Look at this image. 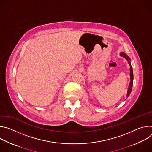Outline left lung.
Returning a JSON list of instances; mask_svg holds the SVG:
<instances>
[{"mask_svg":"<svg viewBox=\"0 0 152 152\" xmlns=\"http://www.w3.org/2000/svg\"><path fill=\"white\" fill-rule=\"evenodd\" d=\"M120 56H123L124 58H125L128 64H129L130 66V83L129 85V87L127 89V98L129 96L130 94L131 93L132 89V86H133V80H134V75H133V70H132V67L131 66V58H130L124 52H121L120 53Z\"/></svg>","mask_w":152,"mask_h":152,"instance_id":"1","label":"left lung"}]
</instances>
